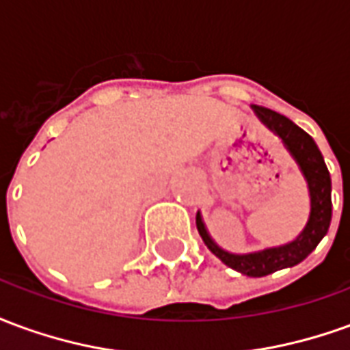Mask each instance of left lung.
<instances>
[{
    "mask_svg": "<svg viewBox=\"0 0 350 350\" xmlns=\"http://www.w3.org/2000/svg\"><path fill=\"white\" fill-rule=\"evenodd\" d=\"M253 112L257 114L260 123L266 125L283 142L285 150L296 161L304 180L308 183V223L293 242L260 251H251V253H230L219 247L208 232L200 212L197 213V228L200 238L208 245V250L212 251L221 262L227 264L228 268L240 271L243 275L264 278L268 273L300 264L304 258H308L315 251L319 242L326 236L332 221V180L323 153L306 131L270 108L253 107Z\"/></svg>",
    "mask_w": 350,
    "mask_h": 350,
    "instance_id": "obj_1",
    "label": "left lung"
}]
</instances>
